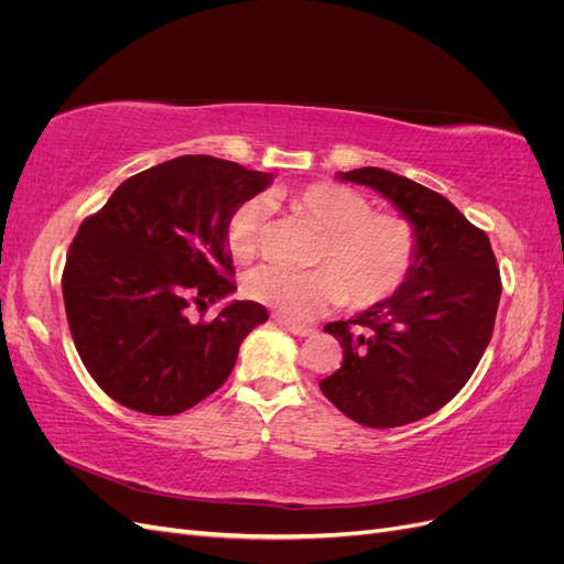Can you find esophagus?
Returning <instances> with one entry per match:
<instances>
[{"mask_svg": "<svg viewBox=\"0 0 564 564\" xmlns=\"http://www.w3.org/2000/svg\"><path fill=\"white\" fill-rule=\"evenodd\" d=\"M275 322L280 324V327H284L286 332H292L294 336H311L313 334V329L311 327H305V324H294V322H289L286 317H282V315H275Z\"/></svg>", "mask_w": 564, "mask_h": 564, "instance_id": "obj_1", "label": "esophagus"}]
</instances>
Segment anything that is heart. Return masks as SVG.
Listing matches in <instances>:
<instances>
[{"label": "heart", "instance_id": "obj_1", "mask_svg": "<svg viewBox=\"0 0 564 564\" xmlns=\"http://www.w3.org/2000/svg\"><path fill=\"white\" fill-rule=\"evenodd\" d=\"M296 214L324 230L313 270L294 272L261 265L245 280V294L286 319L308 322L334 305L371 308L390 299L409 278L419 251V232L398 212H371L365 193L336 181L305 183L284 193ZM268 207L245 199L226 220V245L237 263L259 253Z\"/></svg>", "mask_w": 564, "mask_h": 564}]
</instances>
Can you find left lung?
Returning <instances> with one entry per match:
<instances>
[{"instance_id": "obj_1", "label": "left lung", "mask_w": 564, "mask_h": 564, "mask_svg": "<svg viewBox=\"0 0 564 564\" xmlns=\"http://www.w3.org/2000/svg\"><path fill=\"white\" fill-rule=\"evenodd\" d=\"M373 187L412 220L416 261L390 299L348 322H329L344 362L319 388L367 429H395L445 406L489 346L501 275L485 230L421 183L379 166L338 172Z\"/></svg>"}]
</instances>
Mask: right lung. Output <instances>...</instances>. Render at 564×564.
I'll return each mask as SVG.
<instances>
[{
	"label": "right lung",
	"mask_w": 564,
	"mask_h": 564,
	"mask_svg": "<svg viewBox=\"0 0 564 564\" xmlns=\"http://www.w3.org/2000/svg\"><path fill=\"white\" fill-rule=\"evenodd\" d=\"M272 174L209 155H183L127 178L104 209L84 218L63 270L75 348L91 379L133 412L174 416L226 383L245 336L268 319L232 301L226 220Z\"/></svg>",
	"instance_id": "right-lung-1"
}]
</instances>
